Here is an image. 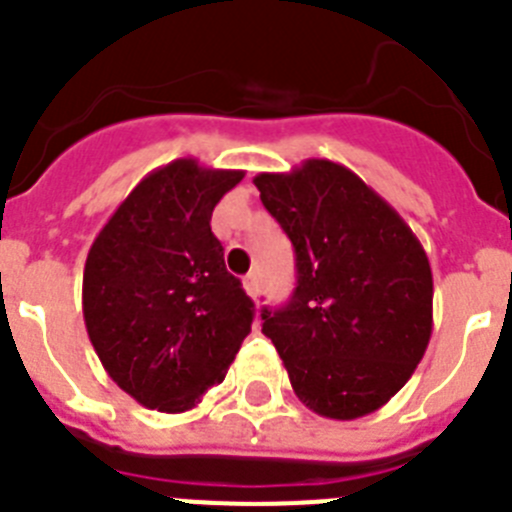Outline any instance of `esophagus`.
<instances>
[{
    "label": "esophagus",
    "mask_w": 512,
    "mask_h": 512,
    "mask_svg": "<svg viewBox=\"0 0 512 512\" xmlns=\"http://www.w3.org/2000/svg\"><path fill=\"white\" fill-rule=\"evenodd\" d=\"M243 289H246L251 297H259V279H256V274H248V277L243 279Z\"/></svg>",
    "instance_id": "obj_1"
}]
</instances>
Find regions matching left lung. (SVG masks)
Returning a JSON list of instances; mask_svg holds the SVG:
<instances>
[{
    "label": "left lung",
    "instance_id": "1",
    "mask_svg": "<svg viewBox=\"0 0 512 512\" xmlns=\"http://www.w3.org/2000/svg\"><path fill=\"white\" fill-rule=\"evenodd\" d=\"M253 184L295 246V295L261 312L292 390L323 418L374 413L413 377L431 341L423 246L395 207L325 158Z\"/></svg>",
    "mask_w": 512,
    "mask_h": 512
}]
</instances>
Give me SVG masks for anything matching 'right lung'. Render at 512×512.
Wrapping results in <instances>:
<instances>
[{
	"label": "right lung",
	"mask_w": 512,
	"mask_h": 512,
	"mask_svg": "<svg viewBox=\"0 0 512 512\" xmlns=\"http://www.w3.org/2000/svg\"><path fill=\"white\" fill-rule=\"evenodd\" d=\"M243 171L176 158L122 200L89 248L84 323L104 372L143 408L184 413L220 384L253 302L225 269L212 210Z\"/></svg>",
	"instance_id": "1"
}]
</instances>
